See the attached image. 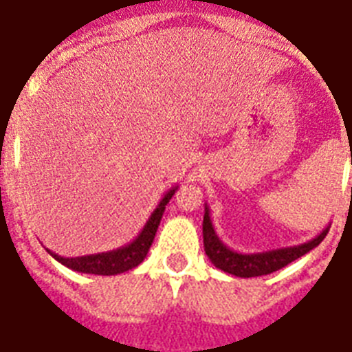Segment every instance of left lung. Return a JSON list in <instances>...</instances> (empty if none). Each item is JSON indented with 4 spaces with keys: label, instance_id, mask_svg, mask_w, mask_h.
<instances>
[{
    "label": "left lung",
    "instance_id": "left-lung-1",
    "mask_svg": "<svg viewBox=\"0 0 352 352\" xmlns=\"http://www.w3.org/2000/svg\"><path fill=\"white\" fill-rule=\"evenodd\" d=\"M329 228H323L314 239L301 243L296 246H285V248H276V250L257 252V254H241L223 243L219 235L215 234V228L212 225L208 204H204V219H203V237H204V252L210 257V261L215 267L228 272L237 278H256V276H267L279 268L287 267L289 263L296 261L298 257L305 256L307 252L316 248L325 235L329 234Z\"/></svg>",
    "mask_w": 352,
    "mask_h": 352
}]
</instances>
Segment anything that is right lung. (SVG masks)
<instances>
[{
	"instance_id": "obj_1",
	"label": "right lung",
	"mask_w": 352,
	"mask_h": 352,
	"mask_svg": "<svg viewBox=\"0 0 352 352\" xmlns=\"http://www.w3.org/2000/svg\"><path fill=\"white\" fill-rule=\"evenodd\" d=\"M177 188H171L170 192L164 193V197L160 199V203L157 204V208L153 210V214L149 215V219L146 221V225L135 239L127 245L115 248V250L98 252V254H89V256L80 257H63L58 256L54 252L47 248V252L51 254L58 263H62L63 267L71 268L74 272L82 274H95V276H117V274L127 272L131 268L138 267L144 261V257L148 254L149 246L153 243L157 228L160 225L162 214H164L166 204L170 203V199L173 197V193L177 192Z\"/></svg>"
}]
</instances>
